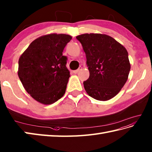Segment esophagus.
<instances>
[{
    "instance_id": "obj_1",
    "label": "esophagus",
    "mask_w": 152,
    "mask_h": 152,
    "mask_svg": "<svg viewBox=\"0 0 152 152\" xmlns=\"http://www.w3.org/2000/svg\"><path fill=\"white\" fill-rule=\"evenodd\" d=\"M82 70V67L81 66H80L79 67V69H77V70H75V71H73V73H79L80 71H81Z\"/></svg>"
}]
</instances>
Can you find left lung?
<instances>
[{"instance_id": "1", "label": "left lung", "mask_w": 152, "mask_h": 152, "mask_svg": "<svg viewBox=\"0 0 152 152\" xmlns=\"http://www.w3.org/2000/svg\"><path fill=\"white\" fill-rule=\"evenodd\" d=\"M85 52L89 78L83 82L90 96L107 101L119 93L128 79L131 64L127 50L112 37L100 33L76 37Z\"/></svg>"}]
</instances>
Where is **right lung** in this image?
I'll return each instance as SVG.
<instances>
[{"instance_id": "right-lung-1", "label": "right lung", "mask_w": 152, "mask_h": 152, "mask_svg": "<svg viewBox=\"0 0 152 152\" xmlns=\"http://www.w3.org/2000/svg\"><path fill=\"white\" fill-rule=\"evenodd\" d=\"M72 39L50 33L31 43L18 61V75L27 93L39 103H54L66 92L70 72L63 50Z\"/></svg>"}]
</instances>
